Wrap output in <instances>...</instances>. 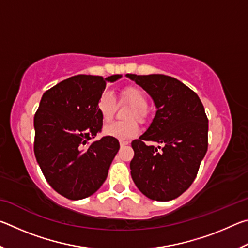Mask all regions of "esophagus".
Here are the masks:
<instances>
[{
	"mask_svg": "<svg viewBox=\"0 0 248 248\" xmlns=\"http://www.w3.org/2000/svg\"><path fill=\"white\" fill-rule=\"evenodd\" d=\"M129 144V141H120V146L121 148H124V146L128 145Z\"/></svg>",
	"mask_w": 248,
	"mask_h": 248,
	"instance_id": "esophagus-1",
	"label": "esophagus"
}]
</instances>
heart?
I'll return each mask as SVG.
<instances>
[{"label": "heart", "mask_w": 248, "mask_h": 248, "mask_svg": "<svg viewBox=\"0 0 248 248\" xmlns=\"http://www.w3.org/2000/svg\"><path fill=\"white\" fill-rule=\"evenodd\" d=\"M121 100L128 102L132 105L130 109L127 118V121H116L112 123L104 129L106 136L116 138L119 140H128L136 137L139 132V124L133 118H136L143 123L146 118V107H148V98L143 91L138 86H127L120 92ZM116 108V98L114 94L109 91H104L100 94L97 109L102 119L105 123L110 121L112 116L115 114Z\"/></svg>", "instance_id": "b5f03b06"}]
</instances>
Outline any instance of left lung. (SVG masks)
Returning a JSON list of instances; mask_svg holds the SVG:
<instances>
[{
	"mask_svg": "<svg viewBox=\"0 0 248 248\" xmlns=\"http://www.w3.org/2000/svg\"><path fill=\"white\" fill-rule=\"evenodd\" d=\"M127 77L146 91L156 107L152 124L131 146V177L148 198L170 201L186 191L208 150V118L194 91L163 74ZM145 140L163 144L158 151Z\"/></svg>",
	"mask_w": 248,
	"mask_h": 248,
	"instance_id": "1",
	"label": "left lung"
}]
</instances>
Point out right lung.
Here are the masks:
<instances>
[{"label": "right lung", "instance_id": "1", "mask_svg": "<svg viewBox=\"0 0 248 248\" xmlns=\"http://www.w3.org/2000/svg\"><path fill=\"white\" fill-rule=\"evenodd\" d=\"M115 74L74 75L46 91L33 117V152L44 176L58 194L79 200L97 191L120 148L116 138L103 137L97 102Z\"/></svg>", "mask_w": 248, "mask_h": 248}]
</instances>
